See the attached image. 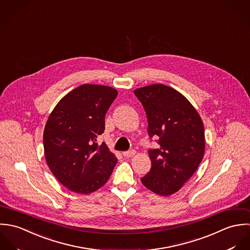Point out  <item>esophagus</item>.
<instances>
[{
    "instance_id": "34e87169",
    "label": "esophagus",
    "mask_w": 250,
    "mask_h": 250,
    "mask_svg": "<svg viewBox=\"0 0 250 250\" xmlns=\"http://www.w3.org/2000/svg\"><path fill=\"white\" fill-rule=\"evenodd\" d=\"M135 153H136V151L134 150H127V151H124V152H123L124 156H125V157H131V156H133Z\"/></svg>"
}]
</instances>
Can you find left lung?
Here are the masks:
<instances>
[{
  "mask_svg": "<svg viewBox=\"0 0 250 250\" xmlns=\"http://www.w3.org/2000/svg\"><path fill=\"white\" fill-rule=\"evenodd\" d=\"M144 106L150 138L159 149L149 150L150 172L141 179L150 191L168 196L179 191L194 174L205 152V130L198 112L175 89L153 84L134 91Z\"/></svg>",
  "mask_w": 250,
  "mask_h": 250,
  "instance_id": "1",
  "label": "left lung"
}]
</instances>
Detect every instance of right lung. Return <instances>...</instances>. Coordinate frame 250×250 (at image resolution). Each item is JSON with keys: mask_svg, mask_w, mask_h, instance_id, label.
<instances>
[{"mask_svg": "<svg viewBox=\"0 0 250 250\" xmlns=\"http://www.w3.org/2000/svg\"><path fill=\"white\" fill-rule=\"evenodd\" d=\"M118 91L83 84L58 102L44 127L45 159L57 180L70 191L90 194L106 184L116 155L98 138L105 129V115Z\"/></svg>", "mask_w": 250, "mask_h": 250, "instance_id": "obj_1", "label": "right lung"}]
</instances>
